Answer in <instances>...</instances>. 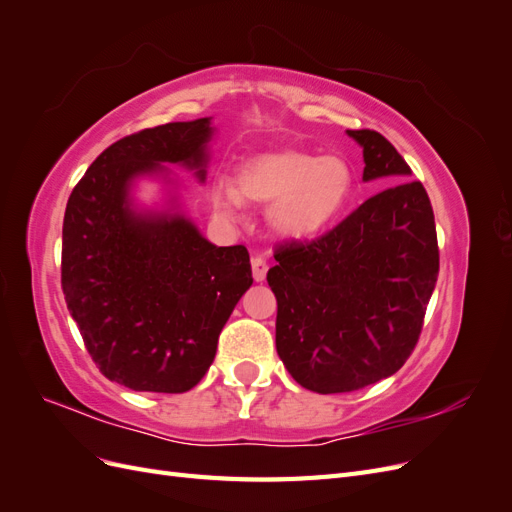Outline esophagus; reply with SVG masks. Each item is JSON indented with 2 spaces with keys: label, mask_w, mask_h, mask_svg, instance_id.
Returning <instances> with one entry per match:
<instances>
[{
  "label": "esophagus",
  "mask_w": 512,
  "mask_h": 512,
  "mask_svg": "<svg viewBox=\"0 0 512 512\" xmlns=\"http://www.w3.org/2000/svg\"><path fill=\"white\" fill-rule=\"evenodd\" d=\"M267 271H269L267 260L260 258V256H254V258H252V275H254V280H256V282H265Z\"/></svg>",
  "instance_id": "esophagus-1"
}]
</instances>
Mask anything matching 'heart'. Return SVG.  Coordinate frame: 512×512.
Returning <instances> with one entry per match:
<instances>
[{"instance_id":"1","label":"heart","mask_w":512,"mask_h":512,"mask_svg":"<svg viewBox=\"0 0 512 512\" xmlns=\"http://www.w3.org/2000/svg\"><path fill=\"white\" fill-rule=\"evenodd\" d=\"M235 181L211 185V205L226 220H239L247 200L271 203L269 222L284 237H309L342 211L352 190V170L337 156L303 151L262 153L247 160Z\"/></svg>"}]
</instances>
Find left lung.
Segmentation results:
<instances>
[{
    "instance_id": "1",
    "label": "left lung",
    "mask_w": 512,
    "mask_h": 512,
    "mask_svg": "<svg viewBox=\"0 0 512 512\" xmlns=\"http://www.w3.org/2000/svg\"><path fill=\"white\" fill-rule=\"evenodd\" d=\"M363 147L367 198L316 241L275 250L267 282L277 299L275 348L307 391L350 393L408 361L436 288L440 254L429 196L406 160L374 130H348Z\"/></svg>"
}]
</instances>
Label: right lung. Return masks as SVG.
I'll return each instance as SVG.
<instances>
[{
  "mask_svg": "<svg viewBox=\"0 0 512 512\" xmlns=\"http://www.w3.org/2000/svg\"><path fill=\"white\" fill-rule=\"evenodd\" d=\"M211 117L173 121L104 149L68 198L61 288L102 374L132 391L185 393L203 380L232 309L252 286L243 245L218 247L177 209H136L138 177L164 164L207 177Z\"/></svg>",
  "mask_w": 512,
  "mask_h": 512,
  "instance_id": "right-lung-1",
  "label": "right lung"
}]
</instances>
